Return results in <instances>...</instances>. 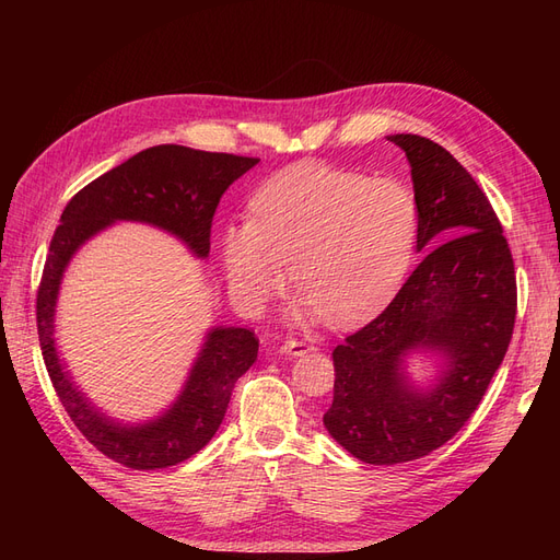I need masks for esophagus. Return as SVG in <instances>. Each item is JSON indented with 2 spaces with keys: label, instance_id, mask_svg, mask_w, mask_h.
<instances>
[{
  "label": "esophagus",
  "instance_id": "esophagus-1",
  "mask_svg": "<svg viewBox=\"0 0 560 560\" xmlns=\"http://www.w3.org/2000/svg\"><path fill=\"white\" fill-rule=\"evenodd\" d=\"M308 350H313V346L306 343V341H296V338H290V341H284V343L280 346V352L290 354V358H299V354L308 352Z\"/></svg>",
  "mask_w": 560,
  "mask_h": 560
}]
</instances>
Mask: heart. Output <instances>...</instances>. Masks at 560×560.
<instances>
[{"mask_svg":"<svg viewBox=\"0 0 560 560\" xmlns=\"http://www.w3.org/2000/svg\"><path fill=\"white\" fill-rule=\"evenodd\" d=\"M252 219L222 231L219 254L235 301L259 313L287 282L301 313L354 325L395 294L413 259L418 196L397 177L296 163L252 196Z\"/></svg>","mask_w":560,"mask_h":560,"instance_id":"heart-1","label":"heart"}]
</instances>
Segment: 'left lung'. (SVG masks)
Listing matches in <instances>:
<instances>
[{
  "label": "left lung",
  "instance_id": "left-lung-1",
  "mask_svg": "<svg viewBox=\"0 0 560 560\" xmlns=\"http://www.w3.org/2000/svg\"><path fill=\"white\" fill-rule=\"evenodd\" d=\"M411 163L420 206L416 249L432 250L389 306L336 346L325 428L369 465H397L444 446L477 411L510 348L516 273L500 219L448 151L420 135H387ZM443 358V374L416 388L409 351Z\"/></svg>",
  "mask_w": 560,
  "mask_h": 560
}]
</instances>
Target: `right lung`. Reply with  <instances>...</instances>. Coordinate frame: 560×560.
<instances>
[{"label":"right lung","mask_w":560,"mask_h":560,"mask_svg":"<svg viewBox=\"0 0 560 560\" xmlns=\"http://www.w3.org/2000/svg\"><path fill=\"white\" fill-rule=\"evenodd\" d=\"M259 159L159 144L112 167L67 202L54 233L37 292V331L44 364L79 432L109 460L130 469H163L196 455L219 430L233 385L257 360L259 338L243 327L208 331L179 397L159 418L124 425L100 413L74 385L56 350V303L77 249L114 222L159 226L198 259L210 254L212 217L229 186Z\"/></svg>","instance_id":"add662e5"}]
</instances>
